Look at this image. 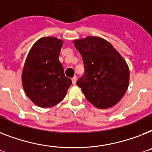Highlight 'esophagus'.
<instances>
[{"mask_svg":"<svg viewBox=\"0 0 152 152\" xmlns=\"http://www.w3.org/2000/svg\"><path fill=\"white\" fill-rule=\"evenodd\" d=\"M76 80H77V78H76V76H73L72 78V84H76Z\"/></svg>","mask_w":152,"mask_h":152,"instance_id":"esophagus-1","label":"esophagus"}]
</instances>
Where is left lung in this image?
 Instances as JSON below:
<instances>
[{"mask_svg": "<svg viewBox=\"0 0 152 152\" xmlns=\"http://www.w3.org/2000/svg\"><path fill=\"white\" fill-rule=\"evenodd\" d=\"M84 74L76 82L89 102L98 108L114 106L128 88L129 71L119 53L107 40L96 37L76 40Z\"/></svg>", "mask_w": 152, "mask_h": 152, "instance_id": "8db88e82", "label": "left lung"}]
</instances>
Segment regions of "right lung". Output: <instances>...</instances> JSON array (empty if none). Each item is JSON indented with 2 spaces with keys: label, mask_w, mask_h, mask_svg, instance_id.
<instances>
[{
  "label": "right lung",
  "mask_w": 152,
  "mask_h": 152,
  "mask_svg": "<svg viewBox=\"0 0 152 152\" xmlns=\"http://www.w3.org/2000/svg\"><path fill=\"white\" fill-rule=\"evenodd\" d=\"M62 44L56 37L41 38L32 47L25 62L23 89L27 97L41 108L61 102L72 84L58 59Z\"/></svg>",
  "instance_id": "add662e5"
}]
</instances>
